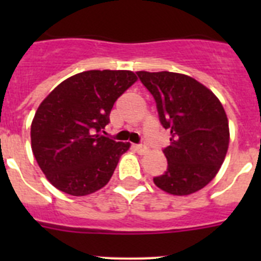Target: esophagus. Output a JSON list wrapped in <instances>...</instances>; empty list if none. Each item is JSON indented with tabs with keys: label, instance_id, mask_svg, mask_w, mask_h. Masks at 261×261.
I'll list each match as a JSON object with an SVG mask.
<instances>
[{
	"label": "esophagus",
	"instance_id": "esophagus-1",
	"mask_svg": "<svg viewBox=\"0 0 261 261\" xmlns=\"http://www.w3.org/2000/svg\"><path fill=\"white\" fill-rule=\"evenodd\" d=\"M136 150H137L138 154H141V155H144L145 153H147V146L146 145H136Z\"/></svg>",
	"mask_w": 261,
	"mask_h": 261
}]
</instances>
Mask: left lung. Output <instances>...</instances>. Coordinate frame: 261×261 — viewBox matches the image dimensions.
<instances>
[{
    "label": "left lung",
    "mask_w": 261,
    "mask_h": 261,
    "mask_svg": "<svg viewBox=\"0 0 261 261\" xmlns=\"http://www.w3.org/2000/svg\"><path fill=\"white\" fill-rule=\"evenodd\" d=\"M154 96L159 120L170 129L171 144L163 153L165 174L154 184L175 196L195 193L220 171L229 149V120L211 90L190 75L172 71H137Z\"/></svg>",
    "instance_id": "8db88e82"
}]
</instances>
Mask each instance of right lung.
Returning <instances> with one entry per match:
<instances>
[{
  "instance_id": "1",
  "label": "right lung",
  "mask_w": 261,
  "mask_h": 261,
  "mask_svg": "<svg viewBox=\"0 0 261 261\" xmlns=\"http://www.w3.org/2000/svg\"><path fill=\"white\" fill-rule=\"evenodd\" d=\"M137 81L130 70H87L62 81L38 107L31 149L57 190L86 196L106 186L129 142L102 135L121 94Z\"/></svg>"
}]
</instances>
